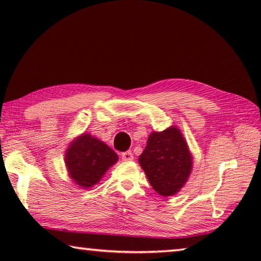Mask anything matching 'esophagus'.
<instances>
[{"mask_svg":"<svg viewBox=\"0 0 261 261\" xmlns=\"http://www.w3.org/2000/svg\"><path fill=\"white\" fill-rule=\"evenodd\" d=\"M122 160L123 161H131L134 160V154L131 153V151H126L122 153Z\"/></svg>","mask_w":261,"mask_h":261,"instance_id":"34e87169","label":"esophagus"}]
</instances>
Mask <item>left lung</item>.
I'll return each mask as SVG.
<instances>
[{"instance_id":"1","label":"left lung","mask_w":261,"mask_h":261,"mask_svg":"<svg viewBox=\"0 0 261 261\" xmlns=\"http://www.w3.org/2000/svg\"><path fill=\"white\" fill-rule=\"evenodd\" d=\"M138 161L153 189L163 197L177 193L192 168L191 154L177 127L152 132Z\"/></svg>"}]
</instances>
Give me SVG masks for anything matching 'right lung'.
<instances>
[{"mask_svg": "<svg viewBox=\"0 0 261 261\" xmlns=\"http://www.w3.org/2000/svg\"><path fill=\"white\" fill-rule=\"evenodd\" d=\"M117 159V154L112 148L91 135L77 138L65 154L70 176L84 189L98 183Z\"/></svg>", "mask_w": 261, "mask_h": 261, "instance_id": "right-lung-1", "label": "right lung"}]
</instances>
